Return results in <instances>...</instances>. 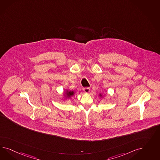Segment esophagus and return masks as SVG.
<instances>
[{
    "mask_svg": "<svg viewBox=\"0 0 160 160\" xmlns=\"http://www.w3.org/2000/svg\"><path fill=\"white\" fill-rule=\"evenodd\" d=\"M83 91H84V92H86V93H88V92H90V88H88V87L84 88H83Z\"/></svg>",
    "mask_w": 160,
    "mask_h": 160,
    "instance_id": "esophagus-1",
    "label": "esophagus"
}]
</instances>
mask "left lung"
Segmentation results:
<instances>
[{"label": "left lung", "instance_id": "obj_1", "mask_svg": "<svg viewBox=\"0 0 160 160\" xmlns=\"http://www.w3.org/2000/svg\"><path fill=\"white\" fill-rule=\"evenodd\" d=\"M99 96H100V97H102V94H99Z\"/></svg>", "mask_w": 160, "mask_h": 160}]
</instances>
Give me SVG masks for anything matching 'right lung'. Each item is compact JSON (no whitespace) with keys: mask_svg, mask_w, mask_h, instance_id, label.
Segmentation results:
<instances>
[{"mask_svg":"<svg viewBox=\"0 0 160 160\" xmlns=\"http://www.w3.org/2000/svg\"><path fill=\"white\" fill-rule=\"evenodd\" d=\"M74 94V92L73 91H68V90H66V92H64V97H66V98H69L71 97H72Z\"/></svg>","mask_w":160,"mask_h":160,"instance_id":"1","label":"right lung"}]
</instances>
